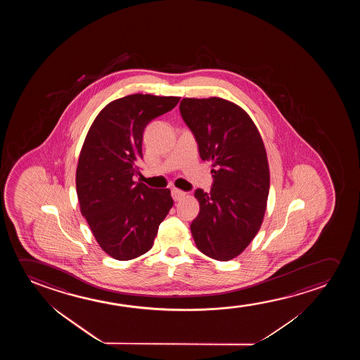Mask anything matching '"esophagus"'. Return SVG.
I'll list each match as a JSON object with an SVG mask.
<instances>
[{"label": "esophagus", "mask_w": 360, "mask_h": 360, "mask_svg": "<svg viewBox=\"0 0 360 360\" xmlns=\"http://www.w3.org/2000/svg\"><path fill=\"white\" fill-rule=\"evenodd\" d=\"M186 194L187 193L183 192L181 189H178V188H172V198L174 200H181L182 198L186 197Z\"/></svg>", "instance_id": "1"}]
</instances>
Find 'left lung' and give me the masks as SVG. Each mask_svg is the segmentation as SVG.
Masks as SVG:
<instances>
[{"mask_svg":"<svg viewBox=\"0 0 360 360\" xmlns=\"http://www.w3.org/2000/svg\"><path fill=\"white\" fill-rule=\"evenodd\" d=\"M179 110L202 161L212 162V191L197 189L191 224L198 250L217 261L241 255L261 229L269 193L266 148L253 120L219 97L183 98Z\"/></svg>","mask_w":360,"mask_h":360,"instance_id":"left-lung-1","label":"left lung"}]
</instances>
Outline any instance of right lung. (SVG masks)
Here are the masks:
<instances>
[{
	"label": "right lung",
	"mask_w": 360,
	"mask_h": 360,
	"mask_svg": "<svg viewBox=\"0 0 360 360\" xmlns=\"http://www.w3.org/2000/svg\"><path fill=\"white\" fill-rule=\"evenodd\" d=\"M179 97L130 94L107 104L94 119L79 153L76 191L81 214L107 255L129 261L150 251L172 207L169 189L134 182L143 158V130Z\"/></svg>",
	"instance_id": "add662e5"
}]
</instances>
